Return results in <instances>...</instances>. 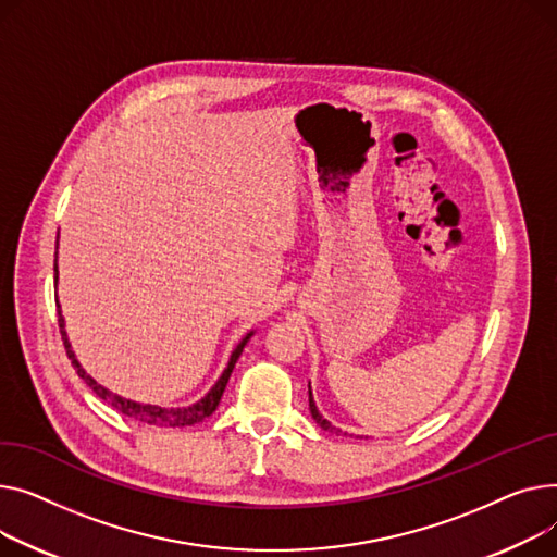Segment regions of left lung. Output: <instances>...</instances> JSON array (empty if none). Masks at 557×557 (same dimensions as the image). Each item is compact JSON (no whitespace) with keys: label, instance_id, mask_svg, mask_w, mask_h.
<instances>
[{"label":"left lung","instance_id":"1","mask_svg":"<svg viewBox=\"0 0 557 557\" xmlns=\"http://www.w3.org/2000/svg\"><path fill=\"white\" fill-rule=\"evenodd\" d=\"M308 394H310V398H308V400H310V413H312V418H314V422L319 424V428H321L323 432H335V434H342V430L333 428V424L319 413V409H317V405H314V398H312V391H308ZM344 436H346V432H344Z\"/></svg>","mask_w":557,"mask_h":557}]
</instances>
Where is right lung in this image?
Returning a JSON list of instances; mask_svg holds the SVG:
<instances>
[{"label": "right lung", "instance_id": "add662e5", "mask_svg": "<svg viewBox=\"0 0 557 557\" xmlns=\"http://www.w3.org/2000/svg\"><path fill=\"white\" fill-rule=\"evenodd\" d=\"M53 281H55V285H58V265H55V263H53ZM55 308H58V325H60L62 344H64V350H67V357L72 359V367L76 369L78 377L85 380V384L94 391V394H96L98 398L106 400L110 407H114V409L121 411L123 416L133 418V420H139V422H146V424H154V428H186V424H195V422H200V420L209 418V416L218 409L220 398H222V394H224V386H226L228 377H232V371H234V367H236V362H238V357H240L243 348L247 346L249 337L253 335V333H247V335L243 337V342L236 346V350L232 352V357H228V364H226L224 373L220 375V380L211 386V391H209V394H207L200 403H195V405H190V407L166 409V407L141 405V403H133V400H127V398H121V396L112 394V391H108L106 386L98 384L96 380H91V377L85 373V369L78 364V359H76V355H74V350H72V344H70V339H67V333H64V319H62L60 306L55 304Z\"/></svg>", "mask_w": 557, "mask_h": 557}]
</instances>
